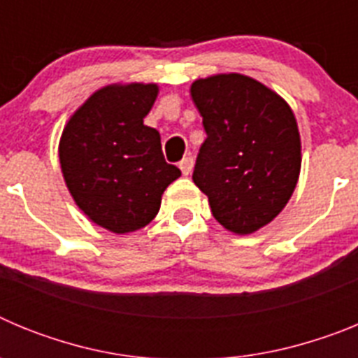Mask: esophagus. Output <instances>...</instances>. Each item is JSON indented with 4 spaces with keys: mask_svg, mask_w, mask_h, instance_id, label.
<instances>
[{
    "mask_svg": "<svg viewBox=\"0 0 358 358\" xmlns=\"http://www.w3.org/2000/svg\"><path fill=\"white\" fill-rule=\"evenodd\" d=\"M179 169H181L182 176H189V173H192V169H194V159H192V157H185V159L179 163Z\"/></svg>",
    "mask_w": 358,
    "mask_h": 358,
    "instance_id": "34e87169",
    "label": "esophagus"
}]
</instances>
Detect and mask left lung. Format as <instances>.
<instances>
[{"instance_id": "1", "label": "left lung", "mask_w": 358, "mask_h": 358, "mask_svg": "<svg viewBox=\"0 0 358 358\" xmlns=\"http://www.w3.org/2000/svg\"><path fill=\"white\" fill-rule=\"evenodd\" d=\"M208 138L194 182L217 222L251 235L287 206L301 172V138L289 103L240 73L197 78L189 87Z\"/></svg>"}]
</instances>
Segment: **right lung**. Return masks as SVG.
<instances>
[{"label": "right lung", "instance_id": "right-lung-1", "mask_svg": "<svg viewBox=\"0 0 358 358\" xmlns=\"http://www.w3.org/2000/svg\"><path fill=\"white\" fill-rule=\"evenodd\" d=\"M159 85L129 82L94 91L66 122L59 161L73 201L91 222L125 235L154 220L181 170L164 161L145 116Z\"/></svg>", "mask_w": 358, "mask_h": 358}]
</instances>
